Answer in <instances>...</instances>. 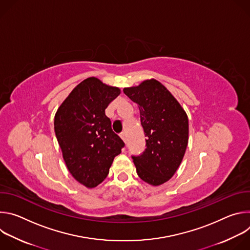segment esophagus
Here are the masks:
<instances>
[{"label":"esophagus","instance_id":"esophagus-1","mask_svg":"<svg viewBox=\"0 0 250 250\" xmlns=\"http://www.w3.org/2000/svg\"><path fill=\"white\" fill-rule=\"evenodd\" d=\"M120 136L122 137V139H123L125 142H126V133H125V132H121Z\"/></svg>","mask_w":250,"mask_h":250}]
</instances>
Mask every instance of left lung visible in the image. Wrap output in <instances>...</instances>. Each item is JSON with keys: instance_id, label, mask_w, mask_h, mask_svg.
<instances>
[{"instance_id": "left-lung-1", "label": "left lung", "mask_w": 250, "mask_h": 250, "mask_svg": "<svg viewBox=\"0 0 250 250\" xmlns=\"http://www.w3.org/2000/svg\"><path fill=\"white\" fill-rule=\"evenodd\" d=\"M124 93L137 104L146 136L145 151L131 156L136 173L150 185H161L175 174L184 157L189 136L188 117L171 93L154 79L125 88Z\"/></svg>"}]
</instances>
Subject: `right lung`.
Wrapping results in <instances>:
<instances>
[{
  "label": "right lung",
  "instance_id": "obj_1",
  "mask_svg": "<svg viewBox=\"0 0 250 250\" xmlns=\"http://www.w3.org/2000/svg\"><path fill=\"white\" fill-rule=\"evenodd\" d=\"M120 93L119 88L90 77L73 89L56 112L54 130L65 164L88 188L105 179L114 158L125 146L104 114Z\"/></svg>",
  "mask_w": 250,
  "mask_h": 250
}]
</instances>
